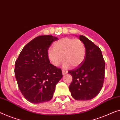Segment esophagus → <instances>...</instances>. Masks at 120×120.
Here are the masks:
<instances>
[{
  "instance_id": "34e87169",
  "label": "esophagus",
  "mask_w": 120,
  "mask_h": 120,
  "mask_svg": "<svg viewBox=\"0 0 120 120\" xmlns=\"http://www.w3.org/2000/svg\"><path fill=\"white\" fill-rule=\"evenodd\" d=\"M68 71H64V70H62V74L63 75H65L66 74H67Z\"/></svg>"
}]
</instances>
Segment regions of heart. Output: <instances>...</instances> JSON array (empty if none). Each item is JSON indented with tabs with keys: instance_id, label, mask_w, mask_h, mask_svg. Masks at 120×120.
<instances>
[{
	"instance_id": "b5f03b06",
	"label": "heart",
	"mask_w": 120,
	"mask_h": 120,
	"mask_svg": "<svg viewBox=\"0 0 120 120\" xmlns=\"http://www.w3.org/2000/svg\"><path fill=\"white\" fill-rule=\"evenodd\" d=\"M53 49H49L47 55L50 62L55 67H58L64 60L63 67L67 68L76 67L81 65L86 55L85 45L81 40L71 38H64L55 42Z\"/></svg>"
}]
</instances>
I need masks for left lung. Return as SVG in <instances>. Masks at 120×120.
I'll use <instances>...</instances> for the list:
<instances>
[{"label": "left lung", "mask_w": 120, "mask_h": 120, "mask_svg": "<svg viewBox=\"0 0 120 120\" xmlns=\"http://www.w3.org/2000/svg\"><path fill=\"white\" fill-rule=\"evenodd\" d=\"M79 37L85 45L86 55L81 65L68 72L73 77L69 89L75 100L86 101L95 97L103 86L105 62L98 46L83 35Z\"/></svg>", "instance_id": "8db88e82"}]
</instances>
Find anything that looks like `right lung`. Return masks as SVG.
Masks as SVG:
<instances>
[{"mask_svg":"<svg viewBox=\"0 0 120 120\" xmlns=\"http://www.w3.org/2000/svg\"><path fill=\"white\" fill-rule=\"evenodd\" d=\"M58 40L49 35L37 37L25 46L15 61L14 73L19 90L30 102L51 100L62 78L61 69L50 64L47 55L49 46Z\"/></svg>","mask_w":120,"mask_h":120,"instance_id":"add662e5","label":"right lung"}]
</instances>
